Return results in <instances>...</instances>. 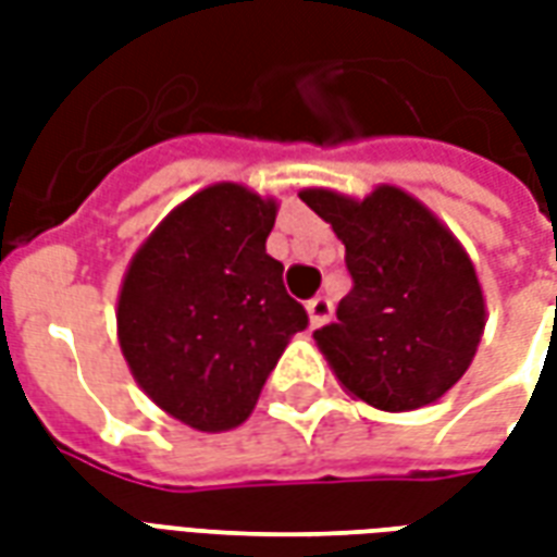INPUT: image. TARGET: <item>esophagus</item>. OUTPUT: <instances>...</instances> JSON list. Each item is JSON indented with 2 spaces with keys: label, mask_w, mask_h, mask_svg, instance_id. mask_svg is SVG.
Here are the masks:
<instances>
[{
  "label": "esophagus",
  "mask_w": 557,
  "mask_h": 557,
  "mask_svg": "<svg viewBox=\"0 0 557 557\" xmlns=\"http://www.w3.org/2000/svg\"><path fill=\"white\" fill-rule=\"evenodd\" d=\"M331 313H334V304L327 301V298H313V301H307V315H310V325L313 327H322L331 319Z\"/></svg>",
  "instance_id": "obj_1"
}]
</instances>
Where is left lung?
<instances>
[{"instance_id":"left-lung-1","label":"left lung","mask_w":557,"mask_h":557,"mask_svg":"<svg viewBox=\"0 0 557 557\" xmlns=\"http://www.w3.org/2000/svg\"><path fill=\"white\" fill-rule=\"evenodd\" d=\"M301 199L346 244L351 289L337 322L313 334L337 379L382 411L435 403L462 379L486 325L466 250L399 187L363 202L319 187Z\"/></svg>"}]
</instances>
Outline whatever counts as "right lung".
<instances>
[{
  "label": "right lung",
  "mask_w": 557,
  "mask_h": 557,
  "mask_svg": "<svg viewBox=\"0 0 557 557\" xmlns=\"http://www.w3.org/2000/svg\"><path fill=\"white\" fill-rule=\"evenodd\" d=\"M277 206L242 184L206 187L151 232L119 295V343L160 409L199 432L250 418L307 310L265 253Z\"/></svg>",
  "instance_id": "right-lung-1"
}]
</instances>
